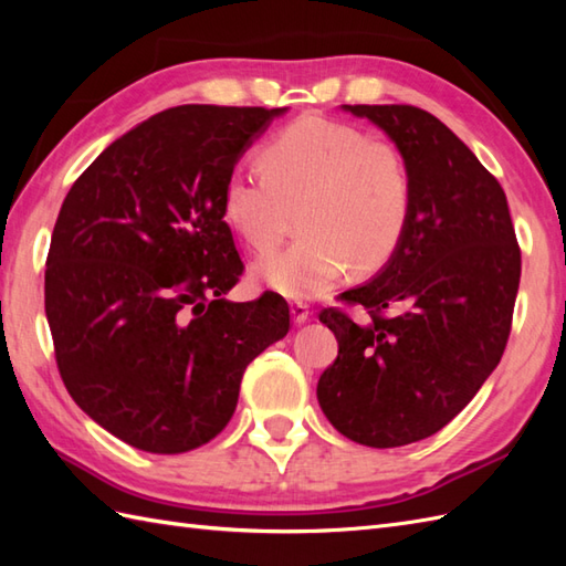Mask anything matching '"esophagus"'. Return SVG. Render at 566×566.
<instances>
[{
	"label": "esophagus",
	"instance_id": "obj_1",
	"mask_svg": "<svg viewBox=\"0 0 566 566\" xmlns=\"http://www.w3.org/2000/svg\"><path fill=\"white\" fill-rule=\"evenodd\" d=\"M311 318V311L306 304L302 302H294L292 304V321L296 323V326H302V323H306Z\"/></svg>",
	"mask_w": 566,
	"mask_h": 566
}]
</instances>
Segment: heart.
<instances>
[{
	"instance_id": "b5f03b06",
	"label": "heart",
	"mask_w": 566,
	"mask_h": 566,
	"mask_svg": "<svg viewBox=\"0 0 566 566\" xmlns=\"http://www.w3.org/2000/svg\"><path fill=\"white\" fill-rule=\"evenodd\" d=\"M264 175L235 167L223 185V219L252 252H270L290 233L292 248L262 258L252 274L284 298H314L340 282L355 260L369 270L389 260L408 226L413 185L387 140L340 122L304 116L262 148Z\"/></svg>"
}]
</instances>
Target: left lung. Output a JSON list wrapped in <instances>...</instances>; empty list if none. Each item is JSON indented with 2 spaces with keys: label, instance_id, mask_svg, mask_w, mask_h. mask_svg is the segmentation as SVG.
<instances>
[{
  "label": "left lung",
  "instance_id": "1",
  "mask_svg": "<svg viewBox=\"0 0 566 566\" xmlns=\"http://www.w3.org/2000/svg\"><path fill=\"white\" fill-rule=\"evenodd\" d=\"M401 153L413 185L387 264L343 292L367 323L318 316L338 359L316 387L321 411L367 448H401L444 428L501 363L521 284V250L496 177L440 118L406 104H343ZM395 308L391 317L382 311Z\"/></svg>",
  "mask_w": 566,
  "mask_h": 566
}]
</instances>
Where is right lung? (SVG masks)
I'll return each instance as SVG.
<instances>
[{
    "mask_svg": "<svg viewBox=\"0 0 566 566\" xmlns=\"http://www.w3.org/2000/svg\"><path fill=\"white\" fill-rule=\"evenodd\" d=\"M284 109L185 104L116 138L60 207L45 316L72 399L143 452L201 448L245 367L290 331L282 296L223 298L243 274L223 185Z\"/></svg>",
    "mask_w": 566,
    "mask_h": 566,
    "instance_id": "obj_1",
    "label": "right lung"
}]
</instances>
